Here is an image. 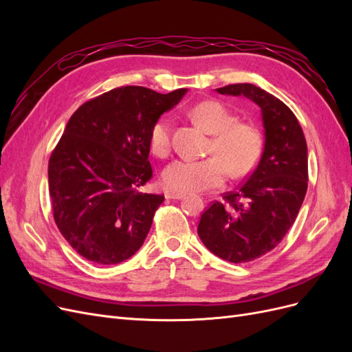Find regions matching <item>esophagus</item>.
Masks as SVG:
<instances>
[{
	"label": "esophagus",
	"instance_id": "1",
	"mask_svg": "<svg viewBox=\"0 0 352 352\" xmlns=\"http://www.w3.org/2000/svg\"><path fill=\"white\" fill-rule=\"evenodd\" d=\"M166 198L167 199H182V198H185V195L184 194H176V192H167Z\"/></svg>",
	"mask_w": 352,
	"mask_h": 352
}]
</instances>
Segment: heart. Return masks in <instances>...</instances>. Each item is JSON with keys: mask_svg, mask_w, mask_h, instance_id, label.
Wrapping results in <instances>:
<instances>
[{"mask_svg": "<svg viewBox=\"0 0 352 352\" xmlns=\"http://www.w3.org/2000/svg\"><path fill=\"white\" fill-rule=\"evenodd\" d=\"M189 117L211 135L206 160H176L162 173L164 189L176 194H194L214 189L232 177L247 176L261 155V136L254 126L236 117L217 101H202L189 110ZM148 142L153 154L166 157L172 148V122L160 117L153 124Z\"/></svg>", "mask_w": 352, "mask_h": 352, "instance_id": "b5f03b06", "label": "heart"}]
</instances>
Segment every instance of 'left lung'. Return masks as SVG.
<instances>
[{
    "label": "left lung",
    "mask_w": 352,
    "mask_h": 352,
    "mask_svg": "<svg viewBox=\"0 0 352 352\" xmlns=\"http://www.w3.org/2000/svg\"><path fill=\"white\" fill-rule=\"evenodd\" d=\"M247 97L261 109L264 150L238 190L223 195L202 212L198 236L217 257L248 263L272 251L294 225L307 192L305 136L295 114L274 95L252 83L216 89Z\"/></svg>",
    "instance_id": "left-lung-1"
}]
</instances>
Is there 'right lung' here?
Returning <instances> with one entry per match:
<instances>
[{
    "mask_svg": "<svg viewBox=\"0 0 352 352\" xmlns=\"http://www.w3.org/2000/svg\"><path fill=\"white\" fill-rule=\"evenodd\" d=\"M188 89L122 87L73 113L48 163L56 225L97 264H119L142 247L164 195L141 192L153 177L148 136Z\"/></svg>",
    "mask_w": 352,
    "mask_h": 352,
    "instance_id": "1",
    "label": "right lung"
}]
</instances>
